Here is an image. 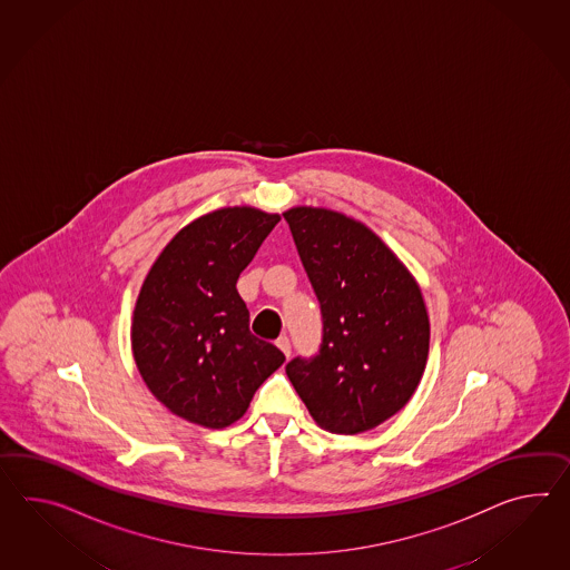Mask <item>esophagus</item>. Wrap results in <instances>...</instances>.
Listing matches in <instances>:
<instances>
[{"label": "esophagus", "instance_id": "obj_1", "mask_svg": "<svg viewBox=\"0 0 570 570\" xmlns=\"http://www.w3.org/2000/svg\"><path fill=\"white\" fill-rule=\"evenodd\" d=\"M276 346L284 352V356L288 358L291 356L292 347H291V340L286 337V335H279L278 340H276Z\"/></svg>", "mask_w": 570, "mask_h": 570}]
</instances>
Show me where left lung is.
Listing matches in <instances>:
<instances>
[{
	"label": "left lung",
	"instance_id": "left-lung-1",
	"mask_svg": "<svg viewBox=\"0 0 570 570\" xmlns=\"http://www.w3.org/2000/svg\"><path fill=\"white\" fill-rule=\"evenodd\" d=\"M323 321L320 352L286 375L325 431L358 434L397 414L424 373L431 323L395 253L340 212H284Z\"/></svg>",
	"mask_w": 570,
	"mask_h": 570
}]
</instances>
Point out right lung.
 Listing matches in <instances>:
<instances>
[{
    "mask_svg": "<svg viewBox=\"0 0 570 570\" xmlns=\"http://www.w3.org/2000/svg\"><path fill=\"white\" fill-rule=\"evenodd\" d=\"M278 214L223 208L187 224L141 284L131 323L139 375L173 414L206 429L230 426L286 361L249 332L236 279Z\"/></svg>",
    "mask_w": 570,
    "mask_h": 570,
    "instance_id": "obj_1",
    "label": "right lung"
}]
</instances>
